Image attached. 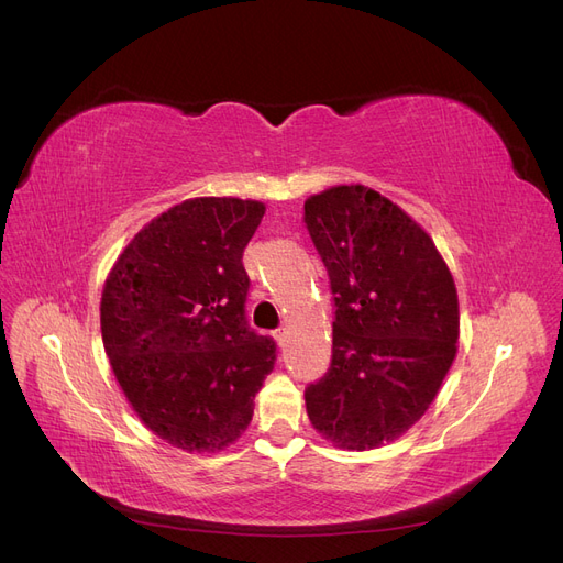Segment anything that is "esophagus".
<instances>
[{
	"mask_svg": "<svg viewBox=\"0 0 563 563\" xmlns=\"http://www.w3.org/2000/svg\"><path fill=\"white\" fill-rule=\"evenodd\" d=\"M273 336H275V340H277L279 344H284V342L288 340V330H286V328H277V330L273 332Z\"/></svg>",
	"mask_w": 563,
	"mask_h": 563,
	"instance_id": "obj_1",
	"label": "esophagus"
}]
</instances>
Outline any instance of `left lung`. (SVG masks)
I'll return each mask as SVG.
<instances>
[{
    "instance_id": "1",
    "label": "left lung",
    "mask_w": 563,
    "mask_h": 563,
    "mask_svg": "<svg viewBox=\"0 0 563 563\" xmlns=\"http://www.w3.org/2000/svg\"><path fill=\"white\" fill-rule=\"evenodd\" d=\"M334 300L332 363L305 390L317 430L349 451L393 441L430 409L457 353V290L432 238L363 185L305 200Z\"/></svg>"
}]
</instances>
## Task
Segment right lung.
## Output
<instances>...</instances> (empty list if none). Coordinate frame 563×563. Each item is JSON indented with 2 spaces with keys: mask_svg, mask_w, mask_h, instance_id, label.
Here are the masks:
<instances>
[{
  "mask_svg": "<svg viewBox=\"0 0 563 563\" xmlns=\"http://www.w3.org/2000/svg\"><path fill=\"white\" fill-rule=\"evenodd\" d=\"M258 200L189 198L152 219L112 265L101 336L133 411L189 453L231 445L252 422L277 344L244 317L242 252Z\"/></svg>",
  "mask_w": 563,
  "mask_h": 563,
  "instance_id": "1",
  "label": "right lung"
}]
</instances>
